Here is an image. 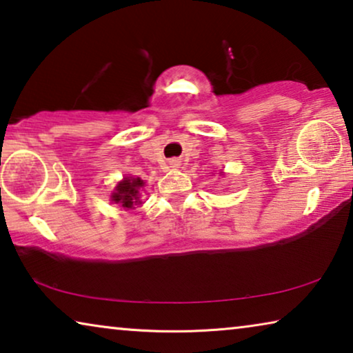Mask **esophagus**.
Returning <instances> with one entry per match:
<instances>
[{
  "label": "esophagus",
  "mask_w": 353,
  "mask_h": 353,
  "mask_svg": "<svg viewBox=\"0 0 353 353\" xmlns=\"http://www.w3.org/2000/svg\"><path fill=\"white\" fill-rule=\"evenodd\" d=\"M171 165L176 168V166H179V161H177V160H172V161H171Z\"/></svg>",
  "instance_id": "obj_1"
}]
</instances>
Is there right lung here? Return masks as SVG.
<instances>
[{
	"label": "right lung",
	"instance_id": "1",
	"mask_svg": "<svg viewBox=\"0 0 353 353\" xmlns=\"http://www.w3.org/2000/svg\"><path fill=\"white\" fill-rule=\"evenodd\" d=\"M141 187H144V181H141L139 177H126L115 188V192L112 193V201L125 209H133L139 203L138 198Z\"/></svg>",
	"mask_w": 353,
	"mask_h": 353
}]
</instances>
